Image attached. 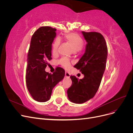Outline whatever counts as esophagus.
<instances>
[{"instance_id":"34e87169","label":"esophagus","mask_w":133,"mask_h":133,"mask_svg":"<svg viewBox=\"0 0 133 133\" xmlns=\"http://www.w3.org/2000/svg\"><path fill=\"white\" fill-rule=\"evenodd\" d=\"M65 76L66 78H69L70 76V74L69 73H68V72H65Z\"/></svg>"}]
</instances>
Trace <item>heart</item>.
<instances>
[{
	"mask_svg": "<svg viewBox=\"0 0 133 133\" xmlns=\"http://www.w3.org/2000/svg\"><path fill=\"white\" fill-rule=\"evenodd\" d=\"M65 39L68 43H69L71 46L73 47L75 51H78L81 50L84 46V41L83 39L79 35L75 33H69L65 35ZM60 43V39L59 38H57L53 44V53H56L58 51V48ZM58 63L62 65L66 69H69L70 65V60L66 58H62L60 59Z\"/></svg>",
	"mask_w": 133,
	"mask_h": 133,
	"instance_id": "b5f03b06",
	"label": "heart"
}]
</instances>
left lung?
<instances>
[{
  "instance_id": "left-lung-1",
  "label": "left lung",
  "mask_w": 133,
  "mask_h": 133,
  "mask_svg": "<svg viewBox=\"0 0 133 133\" xmlns=\"http://www.w3.org/2000/svg\"><path fill=\"white\" fill-rule=\"evenodd\" d=\"M82 34L87 42L86 50L74 67L84 76L79 79L70 76L71 86L67 90L68 98L76 104L84 103L94 96L105 69L108 56L107 43L101 34L85 31Z\"/></svg>"
}]
</instances>
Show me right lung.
Here are the masks:
<instances>
[{
  "mask_svg": "<svg viewBox=\"0 0 133 133\" xmlns=\"http://www.w3.org/2000/svg\"><path fill=\"white\" fill-rule=\"evenodd\" d=\"M56 29L42 26L36 30L30 41L26 69L27 89L33 99L45 102L50 99L52 90L65 75V70L57 67L53 74L45 71L51 59V44L56 37Z\"/></svg>",
  "mask_w": 133,
  "mask_h": 133,
  "instance_id": "right-lung-1",
  "label": "right lung"
}]
</instances>
